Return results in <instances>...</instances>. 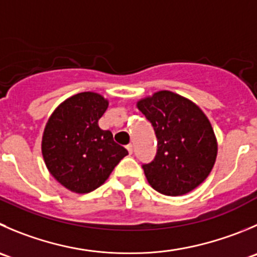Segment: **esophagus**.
<instances>
[{
    "mask_svg": "<svg viewBox=\"0 0 257 257\" xmlns=\"http://www.w3.org/2000/svg\"><path fill=\"white\" fill-rule=\"evenodd\" d=\"M126 149H128V153H129V154L133 153V146H132V144H129V146H126Z\"/></svg>",
    "mask_w": 257,
    "mask_h": 257,
    "instance_id": "34e87169",
    "label": "esophagus"
}]
</instances>
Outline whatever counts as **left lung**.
<instances>
[{
	"instance_id": "1",
	"label": "left lung",
	"mask_w": 257,
	"mask_h": 257,
	"mask_svg": "<svg viewBox=\"0 0 257 257\" xmlns=\"http://www.w3.org/2000/svg\"><path fill=\"white\" fill-rule=\"evenodd\" d=\"M153 125L158 141L156 158L144 164L152 188L166 196H183L197 188L217 158V138L202 109L189 99L159 90L137 101Z\"/></svg>"
}]
</instances>
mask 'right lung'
<instances>
[{
    "label": "right lung",
    "instance_id": "obj_1",
    "mask_svg": "<svg viewBox=\"0 0 257 257\" xmlns=\"http://www.w3.org/2000/svg\"><path fill=\"white\" fill-rule=\"evenodd\" d=\"M108 105V99L94 91L75 94L57 105L45 125L41 152L47 171L74 193L100 187L128 154L111 132L99 128Z\"/></svg>",
    "mask_w": 257,
    "mask_h": 257
}]
</instances>
